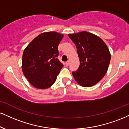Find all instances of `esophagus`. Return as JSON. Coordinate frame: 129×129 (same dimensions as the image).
I'll return each instance as SVG.
<instances>
[{"instance_id":"34e87169","label":"esophagus","mask_w":129,"mask_h":129,"mask_svg":"<svg viewBox=\"0 0 129 129\" xmlns=\"http://www.w3.org/2000/svg\"><path fill=\"white\" fill-rule=\"evenodd\" d=\"M69 64H70V61H69H69L66 62V66L67 67L69 66Z\"/></svg>"}]
</instances>
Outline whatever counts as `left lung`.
I'll return each instance as SVG.
<instances>
[{
	"instance_id": "8db88e82",
	"label": "left lung",
	"mask_w": 129,
	"mask_h": 129,
	"mask_svg": "<svg viewBox=\"0 0 129 129\" xmlns=\"http://www.w3.org/2000/svg\"><path fill=\"white\" fill-rule=\"evenodd\" d=\"M77 49L80 66L73 72L74 79L84 87L95 85L106 74L111 60V53L100 37L83 31L69 34Z\"/></svg>"
}]
</instances>
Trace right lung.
I'll use <instances>...</instances> for the list:
<instances>
[{
  "label": "right lung",
  "instance_id": "obj_1",
  "mask_svg": "<svg viewBox=\"0 0 129 129\" xmlns=\"http://www.w3.org/2000/svg\"><path fill=\"white\" fill-rule=\"evenodd\" d=\"M62 34L42 33L35 38L23 52L22 70L29 83L38 89H46L55 83L63 67L59 60L58 45Z\"/></svg>",
  "mask_w": 129,
  "mask_h": 129
}]
</instances>
